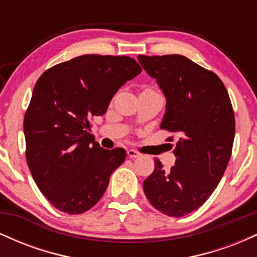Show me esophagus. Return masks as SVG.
<instances>
[{
  "instance_id": "34e87169",
  "label": "esophagus",
  "mask_w": 257,
  "mask_h": 257,
  "mask_svg": "<svg viewBox=\"0 0 257 257\" xmlns=\"http://www.w3.org/2000/svg\"><path fill=\"white\" fill-rule=\"evenodd\" d=\"M126 155H128L129 158H138V157H140V156H141L138 151H135V150H132V149L126 151Z\"/></svg>"
}]
</instances>
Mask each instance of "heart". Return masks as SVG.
<instances>
[{
  "label": "heart",
  "mask_w": 257,
  "mask_h": 257,
  "mask_svg": "<svg viewBox=\"0 0 257 257\" xmlns=\"http://www.w3.org/2000/svg\"><path fill=\"white\" fill-rule=\"evenodd\" d=\"M143 93H157V91L153 89L152 87H144V89H143V91H141V94H143Z\"/></svg>",
  "instance_id": "b5f03b06"
}]
</instances>
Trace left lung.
Wrapping results in <instances>:
<instances>
[{
    "mask_svg": "<svg viewBox=\"0 0 257 257\" xmlns=\"http://www.w3.org/2000/svg\"><path fill=\"white\" fill-rule=\"evenodd\" d=\"M167 98L161 129L175 140V166L164 170L158 158L144 181L150 203L164 215L197 210L219 185L232 155L234 112L225 84L213 71L179 54L139 55ZM174 135H178L176 139Z\"/></svg>",
    "mask_w": 257,
    "mask_h": 257,
    "instance_id": "obj_1",
    "label": "left lung"
}]
</instances>
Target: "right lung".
Returning <instances> with one entry per match:
<instances>
[{
	"label": "right lung",
	"mask_w": 257,
	"mask_h": 257,
	"mask_svg": "<svg viewBox=\"0 0 257 257\" xmlns=\"http://www.w3.org/2000/svg\"><path fill=\"white\" fill-rule=\"evenodd\" d=\"M143 69L135 59L87 54L44 71L24 117L26 162L58 210L82 214L99 202L125 150H105L89 134L117 90Z\"/></svg>",
	"instance_id": "1"
}]
</instances>
